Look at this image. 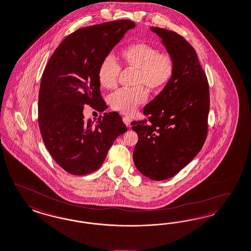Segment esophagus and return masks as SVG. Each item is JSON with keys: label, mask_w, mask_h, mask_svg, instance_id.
<instances>
[{"label": "esophagus", "mask_w": 251, "mask_h": 251, "mask_svg": "<svg viewBox=\"0 0 251 251\" xmlns=\"http://www.w3.org/2000/svg\"><path fill=\"white\" fill-rule=\"evenodd\" d=\"M122 121H123L124 124H125L126 126H130V121H131L130 118H129V117H124V118L122 119Z\"/></svg>", "instance_id": "1"}]
</instances>
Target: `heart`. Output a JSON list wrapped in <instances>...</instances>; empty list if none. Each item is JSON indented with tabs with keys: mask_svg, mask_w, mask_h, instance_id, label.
<instances>
[{
	"mask_svg": "<svg viewBox=\"0 0 251 251\" xmlns=\"http://www.w3.org/2000/svg\"><path fill=\"white\" fill-rule=\"evenodd\" d=\"M122 63L126 68L135 70L132 89H120L110 95L109 103L113 109L130 115L147 99V89L156 91L170 81L174 72L173 57L159 52L156 47L145 44H132L121 52ZM121 72L120 65L111 56L105 57L98 69V81L104 89L117 85Z\"/></svg>",
	"mask_w": 251,
	"mask_h": 251,
	"instance_id": "obj_1",
	"label": "heart"
}]
</instances>
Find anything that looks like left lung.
Instances as JSON below:
<instances>
[{"label": "left lung", "mask_w": 251, "mask_h": 251, "mask_svg": "<svg viewBox=\"0 0 251 251\" xmlns=\"http://www.w3.org/2000/svg\"><path fill=\"white\" fill-rule=\"evenodd\" d=\"M174 61L163 90L144 108L148 121H132L138 135L133 162L154 181L172 178L199 154L207 137L209 91L195 49L176 32L151 26Z\"/></svg>", "instance_id": "8db88e82"}]
</instances>
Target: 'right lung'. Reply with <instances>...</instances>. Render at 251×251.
<instances>
[{
  "label": "right lung",
  "instance_id": "add662e5",
  "mask_svg": "<svg viewBox=\"0 0 251 251\" xmlns=\"http://www.w3.org/2000/svg\"><path fill=\"white\" fill-rule=\"evenodd\" d=\"M135 24L118 20L79 28L56 48L44 69L39 93V126L56 163L73 175L101 167L108 149L127 128L121 118L104 113L84 120L83 105H100L98 69Z\"/></svg>",
  "mask_w": 251,
  "mask_h": 251
}]
</instances>
